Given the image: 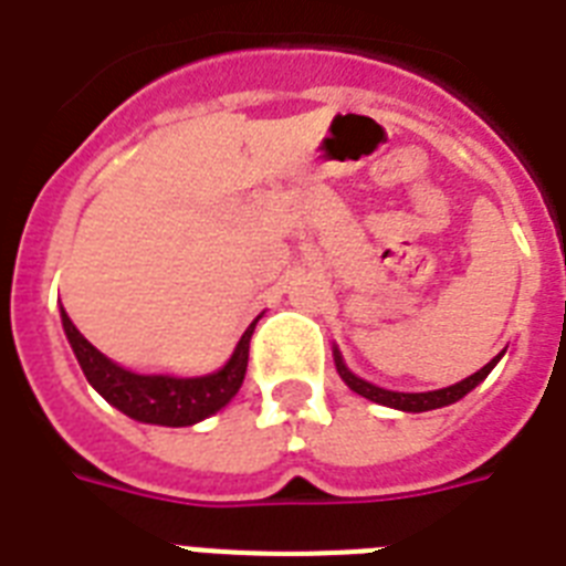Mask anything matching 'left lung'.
<instances>
[{
	"label": "left lung",
	"instance_id": "1",
	"mask_svg": "<svg viewBox=\"0 0 566 566\" xmlns=\"http://www.w3.org/2000/svg\"><path fill=\"white\" fill-rule=\"evenodd\" d=\"M503 353H506V349H503ZM503 353H497V356L485 364V367H480L478 373H471L469 378H462V381H457V385L440 387V390H422V394H408V390H385V387H376V385H370V381H364V378H358L356 373H349V367L344 364V358H340L338 349H333L335 367H338L340 378L347 381L349 390H356L358 396H364V399H370V401H378V405H385V408L408 410V413L437 410V408H446V405H454V401H460L462 396L471 394V390H474V387H478L480 381H483V378L494 370V364L501 361Z\"/></svg>",
	"mask_w": 566,
	"mask_h": 566
}]
</instances>
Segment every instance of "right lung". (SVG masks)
Masks as SVG:
<instances>
[{"label":"right lung","instance_id":"obj_1","mask_svg":"<svg viewBox=\"0 0 566 566\" xmlns=\"http://www.w3.org/2000/svg\"><path fill=\"white\" fill-rule=\"evenodd\" d=\"M60 317H63L65 338L72 344L88 385L95 387L112 408H118L129 419H138V422L147 424H167V428H185V424L202 422L210 413H217L219 408H226L228 401L237 396V390L242 387V378H245V367H249L251 335H254V326L260 321V317H254V324L242 333L240 344L226 361V367H219L217 373H208V376L181 378L147 376V373H133L126 367H118L83 338L81 329L72 324V317L65 315V310L60 312Z\"/></svg>","mask_w":566,"mask_h":566}]
</instances>
